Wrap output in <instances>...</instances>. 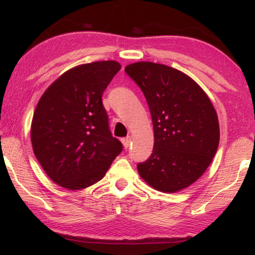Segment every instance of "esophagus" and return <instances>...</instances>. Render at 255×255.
Wrapping results in <instances>:
<instances>
[{
    "instance_id": "34e87169",
    "label": "esophagus",
    "mask_w": 255,
    "mask_h": 255,
    "mask_svg": "<svg viewBox=\"0 0 255 255\" xmlns=\"http://www.w3.org/2000/svg\"><path fill=\"white\" fill-rule=\"evenodd\" d=\"M122 141H123V145H124V147H125V148H128V146H130V142H131V137H130V135H128V137H125V138L122 139Z\"/></svg>"
}]
</instances>
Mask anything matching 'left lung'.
I'll list each match as a JSON object with an SVG mask.
<instances>
[{
    "label": "left lung",
    "mask_w": 255,
    "mask_h": 255,
    "mask_svg": "<svg viewBox=\"0 0 255 255\" xmlns=\"http://www.w3.org/2000/svg\"><path fill=\"white\" fill-rule=\"evenodd\" d=\"M125 72L147 101L154 131L152 154L137 165L139 175L163 193L187 188L218 148L219 124L211 101L194 80L169 66L140 61Z\"/></svg>",
    "instance_id": "8db88e82"
}]
</instances>
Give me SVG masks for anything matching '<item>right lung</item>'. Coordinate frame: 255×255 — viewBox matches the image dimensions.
I'll list each match as a JSON object with an SVG mask.
<instances>
[{
  "mask_svg": "<svg viewBox=\"0 0 255 255\" xmlns=\"http://www.w3.org/2000/svg\"><path fill=\"white\" fill-rule=\"evenodd\" d=\"M121 69L96 61L69 69L40 97L31 124L34 155L51 180L71 190L106 175L123 145L113 137L102 95Z\"/></svg>",
  "mask_w": 255,
  "mask_h": 255,
  "instance_id": "right-lung-1",
  "label": "right lung"
}]
</instances>
